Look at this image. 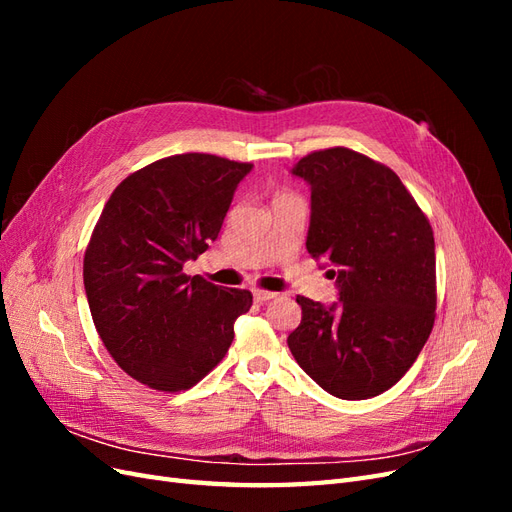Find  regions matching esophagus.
I'll return each instance as SVG.
<instances>
[{
	"label": "esophagus",
	"mask_w": 512,
	"mask_h": 512,
	"mask_svg": "<svg viewBox=\"0 0 512 512\" xmlns=\"http://www.w3.org/2000/svg\"><path fill=\"white\" fill-rule=\"evenodd\" d=\"M275 297H277L275 292H269V290H260V288H256V290H254V301H258V303L271 301V299H275Z\"/></svg>",
	"instance_id": "34e87169"
}]
</instances>
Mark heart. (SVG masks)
<instances>
[{"label": "heart", "instance_id": "obj_1", "mask_svg": "<svg viewBox=\"0 0 512 512\" xmlns=\"http://www.w3.org/2000/svg\"><path fill=\"white\" fill-rule=\"evenodd\" d=\"M280 196H282V194H280Z\"/></svg>", "mask_w": 512, "mask_h": 512}]
</instances>
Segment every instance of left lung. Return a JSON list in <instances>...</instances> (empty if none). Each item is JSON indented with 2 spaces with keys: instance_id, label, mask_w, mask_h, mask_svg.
<instances>
[{
  "instance_id": "obj_1",
  "label": "left lung",
  "mask_w": 512,
  "mask_h": 512,
  "mask_svg": "<svg viewBox=\"0 0 512 512\" xmlns=\"http://www.w3.org/2000/svg\"><path fill=\"white\" fill-rule=\"evenodd\" d=\"M292 173L312 185L305 245L335 267L339 303L297 297L288 348L327 393L376 397L412 367L436 320L431 224L393 170L359 151H312Z\"/></svg>"
}]
</instances>
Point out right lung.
<instances>
[{
    "label": "right lung",
    "mask_w": 512,
    "mask_h": 512,
    "mask_svg": "<svg viewBox=\"0 0 512 512\" xmlns=\"http://www.w3.org/2000/svg\"><path fill=\"white\" fill-rule=\"evenodd\" d=\"M250 162L179 153L123 179L85 250L96 331L115 363L149 389L188 391L228 352L252 292L183 273L218 239Z\"/></svg>",
    "instance_id": "obj_1"
}]
</instances>
